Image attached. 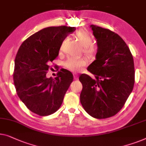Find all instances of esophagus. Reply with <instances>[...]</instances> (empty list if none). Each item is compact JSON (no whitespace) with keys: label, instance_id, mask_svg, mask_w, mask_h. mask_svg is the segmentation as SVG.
<instances>
[{"label":"esophagus","instance_id":"1","mask_svg":"<svg viewBox=\"0 0 146 146\" xmlns=\"http://www.w3.org/2000/svg\"><path fill=\"white\" fill-rule=\"evenodd\" d=\"M73 76H74V80H77L78 78V75L77 74L74 73L73 74Z\"/></svg>","mask_w":146,"mask_h":146}]
</instances>
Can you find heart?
I'll return each instance as SVG.
<instances>
[{
    "label": "heart",
    "mask_w": 146,
    "mask_h": 146,
    "mask_svg": "<svg viewBox=\"0 0 146 146\" xmlns=\"http://www.w3.org/2000/svg\"><path fill=\"white\" fill-rule=\"evenodd\" d=\"M76 37L84 46V52L89 58L95 57L97 53L96 48L92 45L93 40L90 33L84 29H80L76 33ZM88 64V60L85 58L70 57L64 62V66L67 69L73 72H78L82 67Z\"/></svg>",
    "instance_id": "heart-1"
}]
</instances>
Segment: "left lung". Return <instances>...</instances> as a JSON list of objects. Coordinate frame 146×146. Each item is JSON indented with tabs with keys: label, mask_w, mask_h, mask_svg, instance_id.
Returning <instances> with one entry per match:
<instances>
[{
	"label": "left lung",
	"mask_w": 146,
	"mask_h": 146,
	"mask_svg": "<svg viewBox=\"0 0 146 146\" xmlns=\"http://www.w3.org/2000/svg\"><path fill=\"white\" fill-rule=\"evenodd\" d=\"M97 41L96 60L88 70L94 75L79 78L82 84L80 102L96 119L116 115L124 106L134 84V64L129 48L119 35L109 29L91 25Z\"/></svg>",
	"instance_id": "8db88e82"
}]
</instances>
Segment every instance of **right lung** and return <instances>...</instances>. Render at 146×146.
Wrapping results in <instances>:
<instances>
[{
	"mask_svg": "<svg viewBox=\"0 0 146 146\" xmlns=\"http://www.w3.org/2000/svg\"><path fill=\"white\" fill-rule=\"evenodd\" d=\"M74 27H48L37 31L23 42L14 62V82L17 94L31 112L40 116L55 113L73 75L61 70L54 79L46 77L50 62L58 56L62 43Z\"/></svg>",
	"mask_w": 146,
	"mask_h": 146,
	"instance_id": "1",
	"label": "right lung"
}]
</instances>
